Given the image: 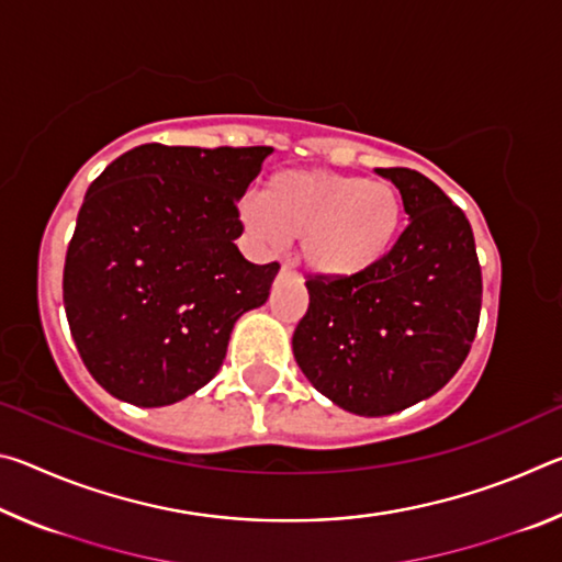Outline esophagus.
Segmentation results:
<instances>
[{
  "mask_svg": "<svg viewBox=\"0 0 562 562\" xmlns=\"http://www.w3.org/2000/svg\"><path fill=\"white\" fill-rule=\"evenodd\" d=\"M290 272H292V265H290V262H282L280 274H290Z\"/></svg>",
  "mask_w": 562,
  "mask_h": 562,
  "instance_id": "obj_1",
  "label": "esophagus"
}]
</instances>
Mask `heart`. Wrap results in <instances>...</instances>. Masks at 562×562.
Returning <instances> with one entry per match:
<instances>
[{
    "instance_id": "obj_1",
    "label": "heart",
    "mask_w": 562,
    "mask_h": 562,
    "mask_svg": "<svg viewBox=\"0 0 562 562\" xmlns=\"http://www.w3.org/2000/svg\"><path fill=\"white\" fill-rule=\"evenodd\" d=\"M245 231L262 250L300 237L304 268L327 280L364 274L386 258L402 225V198L386 180L329 170H282L262 195L240 203Z\"/></svg>"
}]
</instances>
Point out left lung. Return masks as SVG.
<instances>
[{
  "label": "left lung",
  "mask_w": 562,
  "mask_h": 562,
  "mask_svg": "<svg viewBox=\"0 0 562 562\" xmlns=\"http://www.w3.org/2000/svg\"><path fill=\"white\" fill-rule=\"evenodd\" d=\"M398 188L408 225L386 258L349 280L310 278L292 335L310 384L357 416H389L434 396L469 357L481 265L459 205L412 168H376Z\"/></svg>",
  "instance_id": "left-lung-1"
}]
</instances>
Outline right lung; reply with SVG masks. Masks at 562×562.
I'll return each instance as SVG.
<instances>
[{"mask_svg": "<svg viewBox=\"0 0 562 562\" xmlns=\"http://www.w3.org/2000/svg\"><path fill=\"white\" fill-rule=\"evenodd\" d=\"M270 146L146 144L93 180L64 265V310L89 374L133 406H168L221 369L235 322L280 265L247 262L237 201Z\"/></svg>", "mask_w": 562, "mask_h": 562, "instance_id": "add662e5", "label": "right lung"}]
</instances>
